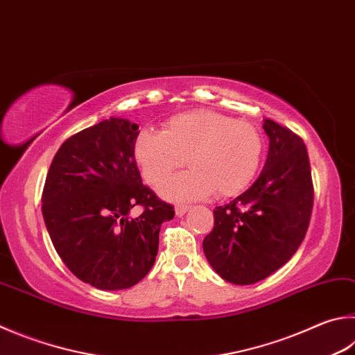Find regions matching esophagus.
<instances>
[{"label": "esophagus", "instance_id": "1", "mask_svg": "<svg viewBox=\"0 0 355 355\" xmlns=\"http://www.w3.org/2000/svg\"><path fill=\"white\" fill-rule=\"evenodd\" d=\"M191 208V205H177L175 206V214L178 217H182L186 211H188Z\"/></svg>", "mask_w": 355, "mask_h": 355}]
</instances>
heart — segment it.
<instances>
[{"mask_svg":"<svg viewBox=\"0 0 355 355\" xmlns=\"http://www.w3.org/2000/svg\"><path fill=\"white\" fill-rule=\"evenodd\" d=\"M262 150V137L253 124L211 110L175 114L163 132L144 130L135 141V158L152 184L182 169L188 158L194 171L161 186L167 198L241 194L256 175Z\"/></svg>","mask_w":355,"mask_h":355,"instance_id":"heart-1","label":"heart"}]
</instances>
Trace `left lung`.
I'll use <instances>...</instances> for the list:
<instances>
[{"instance_id": "1", "label": "left lung", "mask_w": 355, "mask_h": 355, "mask_svg": "<svg viewBox=\"0 0 355 355\" xmlns=\"http://www.w3.org/2000/svg\"><path fill=\"white\" fill-rule=\"evenodd\" d=\"M270 138L259 178L233 202L214 209L203 251L225 281L248 286L266 279L304 241L313 208V183L301 137L266 119Z\"/></svg>"}]
</instances>
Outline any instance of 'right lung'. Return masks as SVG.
Wrapping results in <instances>:
<instances>
[{"mask_svg": "<svg viewBox=\"0 0 355 355\" xmlns=\"http://www.w3.org/2000/svg\"><path fill=\"white\" fill-rule=\"evenodd\" d=\"M138 135L119 118L83 128L60 146L44 182L42 211L57 254L101 290L138 284L155 262L161 225L175 216L141 182ZM133 205L144 208L138 218L128 216Z\"/></svg>", "mask_w": 355, "mask_h": 355, "instance_id": "obj_1", "label": "right lung"}]
</instances>
